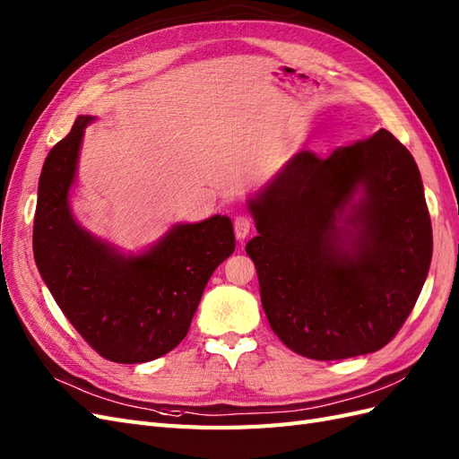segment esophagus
Instances as JSON below:
<instances>
[{
  "label": "esophagus",
  "instance_id": "obj_1",
  "mask_svg": "<svg viewBox=\"0 0 459 459\" xmlns=\"http://www.w3.org/2000/svg\"><path fill=\"white\" fill-rule=\"evenodd\" d=\"M252 227H254V221L250 217L238 215L237 219H234V234H237L238 240H244L247 234H250Z\"/></svg>",
  "mask_w": 459,
  "mask_h": 459
}]
</instances>
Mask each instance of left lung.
<instances>
[{
  "mask_svg": "<svg viewBox=\"0 0 459 459\" xmlns=\"http://www.w3.org/2000/svg\"><path fill=\"white\" fill-rule=\"evenodd\" d=\"M250 209L259 237L246 252L284 346L333 361L398 334L427 279L433 227L413 155L388 130L329 157L296 153Z\"/></svg>",
  "mask_w": 459,
  "mask_h": 459,
  "instance_id": "8db88e82",
  "label": "left lung"
}]
</instances>
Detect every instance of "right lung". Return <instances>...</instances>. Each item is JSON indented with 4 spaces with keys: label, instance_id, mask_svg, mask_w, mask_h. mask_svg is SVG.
Here are the masks:
<instances>
[{
    "label": "right lung",
    "instance_id": "add662e5",
    "mask_svg": "<svg viewBox=\"0 0 459 459\" xmlns=\"http://www.w3.org/2000/svg\"><path fill=\"white\" fill-rule=\"evenodd\" d=\"M91 117L46 157L38 185L32 247L51 296L86 342L115 363L165 356L186 336L204 288L234 252L229 217L178 225L138 257L90 237L69 212L78 150Z\"/></svg>",
    "mask_w": 459,
    "mask_h": 459
}]
</instances>
